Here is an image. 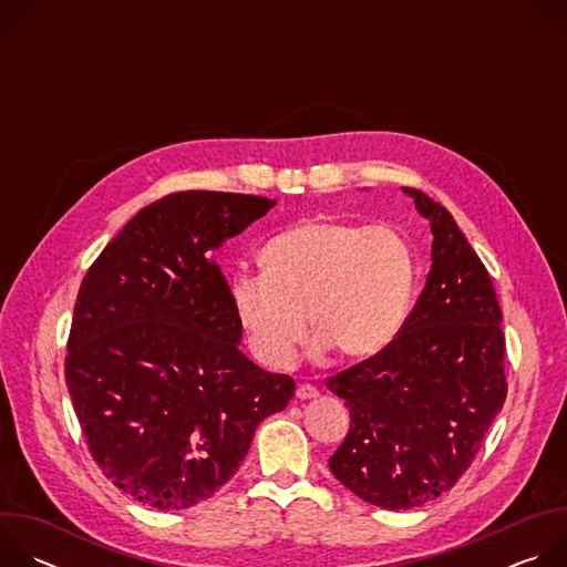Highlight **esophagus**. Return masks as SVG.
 I'll list each match as a JSON object with an SVG mask.
<instances>
[{"mask_svg": "<svg viewBox=\"0 0 567 567\" xmlns=\"http://www.w3.org/2000/svg\"><path fill=\"white\" fill-rule=\"evenodd\" d=\"M316 396H318V388L311 385V383H300V385L296 388V399H300V401H305V399H316Z\"/></svg>", "mask_w": 567, "mask_h": 567, "instance_id": "esophagus-1", "label": "esophagus"}]
</instances>
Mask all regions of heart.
<instances>
[{
	"label": "heart",
	"mask_w": 567,
	"mask_h": 567,
	"mask_svg": "<svg viewBox=\"0 0 567 567\" xmlns=\"http://www.w3.org/2000/svg\"><path fill=\"white\" fill-rule=\"evenodd\" d=\"M265 274L237 271L228 291L254 354L285 368L309 328L313 354L361 363L385 352L406 326L417 267L396 228L337 217L298 221L267 241Z\"/></svg>",
	"instance_id": "heart-1"
}]
</instances>
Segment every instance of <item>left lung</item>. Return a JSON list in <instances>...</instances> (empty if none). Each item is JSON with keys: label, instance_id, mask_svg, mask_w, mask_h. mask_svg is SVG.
<instances>
[{"label": "left lung", "instance_id": "8db88e82", "mask_svg": "<svg viewBox=\"0 0 567 567\" xmlns=\"http://www.w3.org/2000/svg\"><path fill=\"white\" fill-rule=\"evenodd\" d=\"M401 190L433 230L426 287L385 352L328 381L352 417L330 471L394 512L453 487L507 396L503 311L487 269L442 204Z\"/></svg>", "mask_w": 567, "mask_h": 567}]
</instances>
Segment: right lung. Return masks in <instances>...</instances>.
I'll return each instance as SVG.
<instances>
[{"label":"right lung","instance_id":"right-lung-1","mask_svg":"<svg viewBox=\"0 0 567 567\" xmlns=\"http://www.w3.org/2000/svg\"><path fill=\"white\" fill-rule=\"evenodd\" d=\"M278 202L213 190L138 210L80 285L64 377L103 473L154 509L210 498L258 424L293 396L289 374L241 343L217 249Z\"/></svg>","mask_w":567,"mask_h":567}]
</instances>
